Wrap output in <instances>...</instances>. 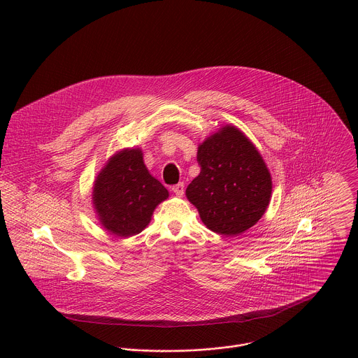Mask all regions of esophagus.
Here are the masks:
<instances>
[{
    "label": "esophagus",
    "instance_id": "34e87169",
    "mask_svg": "<svg viewBox=\"0 0 358 358\" xmlns=\"http://www.w3.org/2000/svg\"><path fill=\"white\" fill-rule=\"evenodd\" d=\"M184 182H178V184H176V185H173V192L177 195V196H182L184 195Z\"/></svg>",
    "mask_w": 358,
    "mask_h": 358
}]
</instances>
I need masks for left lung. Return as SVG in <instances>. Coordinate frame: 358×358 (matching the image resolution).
Instances as JSON below:
<instances>
[{
    "instance_id": "8db88e82",
    "label": "left lung",
    "mask_w": 358,
    "mask_h": 358,
    "mask_svg": "<svg viewBox=\"0 0 358 358\" xmlns=\"http://www.w3.org/2000/svg\"><path fill=\"white\" fill-rule=\"evenodd\" d=\"M201 173L187 187L205 226L223 236L252 227L265 213L272 178L257 148L236 127H224L198 148Z\"/></svg>"
}]
</instances>
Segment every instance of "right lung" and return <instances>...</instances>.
I'll return each mask as SVG.
<instances>
[{"label":"right lung","instance_id":"right-lung-1","mask_svg":"<svg viewBox=\"0 0 358 358\" xmlns=\"http://www.w3.org/2000/svg\"><path fill=\"white\" fill-rule=\"evenodd\" d=\"M169 191L143 164L141 149L113 156L97 176L93 205L104 229L120 237L141 233Z\"/></svg>","mask_w":358,"mask_h":358}]
</instances>
